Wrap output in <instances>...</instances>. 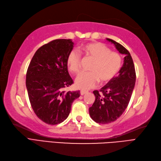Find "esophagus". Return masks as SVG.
I'll list each match as a JSON object with an SVG mask.
<instances>
[{
  "mask_svg": "<svg viewBox=\"0 0 161 161\" xmlns=\"http://www.w3.org/2000/svg\"><path fill=\"white\" fill-rule=\"evenodd\" d=\"M87 93V91H85V90H80V94L81 95H84L85 94Z\"/></svg>",
  "mask_w": 161,
  "mask_h": 161,
  "instance_id": "obj_1",
  "label": "esophagus"
}]
</instances>
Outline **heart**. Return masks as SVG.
I'll list each match as a JSON object with an SVG mask.
<instances>
[{"instance_id": "heart-1", "label": "heart", "mask_w": 161, "mask_h": 161, "mask_svg": "<svg viewBox=\"0 0 161 161\" xmlns=\"http://www.w3.org/2000/svg\"><path fill=\"white\" fill-rule=\"evenodd\" d=\"M80 50L94 60L89 73H81L75 79V85L78 89L89 90L96 86L100 80L101 83H106L113 80L119 72L122 66V58L110 48L100 42H93L82 46ZM67 64L68 69L71 73L79 72L81 57L76 51L69 53Z\"/></svg>"}]
</instances>
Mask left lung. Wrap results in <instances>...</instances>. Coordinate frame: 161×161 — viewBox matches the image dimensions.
<instances>
[{"instance_id":"left-lung-1","label":"left lung","mask_w":161,"mask_h":161,"mask_svg":"<svg viewBox=\"0 0 161 161\" xmlns=\"http://www.w3.org/2000/svg\"><path fill=\"white\" fill-rule=\"evenodd\" d=\"M106 39L125 57L119 75L99 91L93 92L95 101L90 107V115L94 122L102 124L113 122L122 115L129 105L136 79L135 66L129 51L113 39Z\"/></svg>"}]
</instances>
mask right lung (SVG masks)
Masks as SVG:
<instances>
[{"instance_id":"obj_1","label":"right lung","mask_w":161,"mask_h":161,"mask_svg":"<svg viewBox=\"0 0 161 161\" xmlns=\"http://www.w3.org/2000/svg\"><path fill=\"white\" fill-rule=\"evenodd\" d=\"M74 47L71 39H55L35 52L26 73L25 85L35 114L42 122L55 125L69 114L80 91L65 92L74 81L68 72L67 59Z\"/></svg>"}]
</instances>
